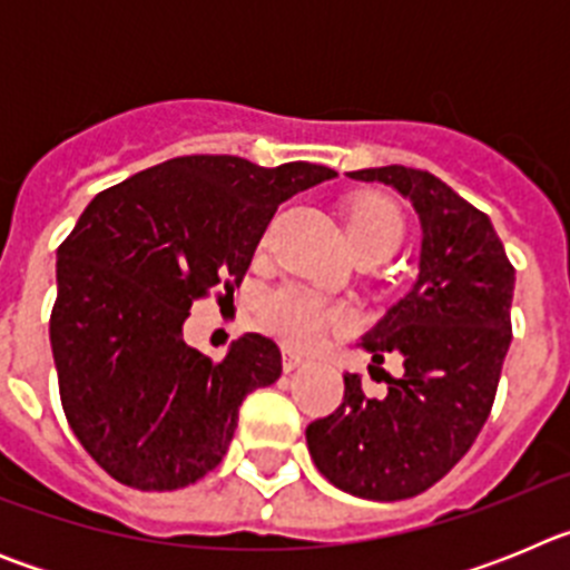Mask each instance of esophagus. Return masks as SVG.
Here are the masks:
<instances>
[{"label": "esophagus", "mask_w": 570, "mask_h": 570, "mask_svg": "<svg viewBox=\"0 0 570 570\" xmlns=\"http://www.w3.org/2000/svg\"><path fill=\"white\" fill-rule=\"evenodd\" d=\"M302 365H305V356H299L296 351H291V347H285V351H282V367H285L288 374Z\"/></svg>", "instance_id": "1"}]
</instances>
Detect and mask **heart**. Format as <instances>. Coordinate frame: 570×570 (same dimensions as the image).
Segmentation results:
<instances>
[{
	"mask_svg": "<svg viewBox=\"0 0 570 570\" xmlns=\"http://www.w3.org/2000/svg\"><path fill=\"white\" fill-rule=\"evenodd\" d=\"M347 236L354 250H394L402 239L400 210L380 194L356 196L347 205ZM259 320L282 342L311 347L328 331L345 328L347 311L311 288L279 285L259 299Z\"/></svg>",
	"mask_w": 570,
	"mask_h": 570,
	"instance_id": "1",
	"label": "heart"
}]
</instances>
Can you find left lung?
Here are the masks:
<instances>
[{"label": "left lung", "mask_w": 570, "mask_h": 570, "mask_svg": "<svg viewBox=\"0 0 570 570\" xmlns=\"http://www.w3.org/2000/svg\"><path fill=\"white\" fill-rule=\"evenodd\" d=\"M347 176L391 185L420 216L414 288L362 336L376 365L396 354L405 374L380 400L345 374L342 405L305 440L325 480L394 502L440 482L485 425L511 345L513 265L491 219L434 174L385 165Z\"/></svg>", "instance_id": "left-lung-1"}]
</instances>
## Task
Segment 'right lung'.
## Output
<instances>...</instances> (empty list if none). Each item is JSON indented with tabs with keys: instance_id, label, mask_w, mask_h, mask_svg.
<instances>
[{
	"instance_id": "1",
	"label": "right lung",
	"mask_w": 570,
	"mask_h": 570,
	"mask_svg": "<svg viewBox=\"0 0 570 570\" xmlns=\"http://www.w3.org/2000/svg\"><path fill=\"white\" fill-rule=\"evenodd\" d=\"M311 163L176 156L90 199L57 250L50 347L70 431L139 491H176L223 462L242 400L279 380L274 340L214 362L183 340L190 305L248 271L276 208L334 179Z\"/></svg>"
}]
</instances>
